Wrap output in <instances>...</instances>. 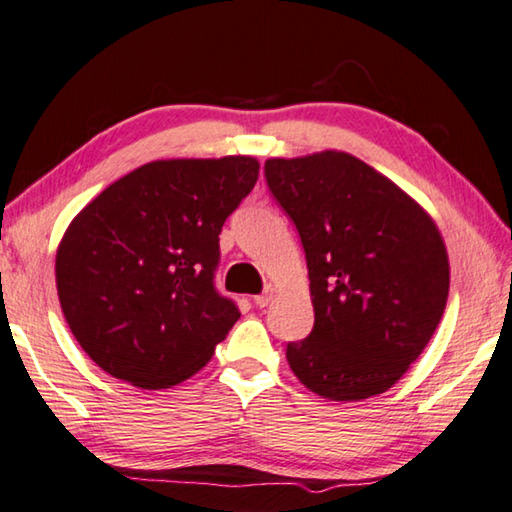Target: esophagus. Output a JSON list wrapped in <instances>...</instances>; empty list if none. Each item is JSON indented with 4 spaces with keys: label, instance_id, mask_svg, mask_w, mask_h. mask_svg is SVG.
Here are the masks:
<instances>
[{
    "label": "esophagus",
    "instance_id": "esophagus-1",
    "mask_svg": "<svg viewBox=\"0 0 512 512\" xmlns=\"http://www.w3.org/2000/svg\"><path fill=\"white\" fill-rule=\"evenodd\" d=\"M272 297H274V288H272V285H267V288H265L261 294H256L254 303H256L258 308H265V306H270Z\"/></svg>",
    "mask_w": 512,
    "mask_h": 512
}]
</instances>
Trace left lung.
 Returning a JSON list of instances; mask_svg holds the SVG:
<instances>
[{"label": "left lung", "instance_id": "1", "mask_svg": "<svg viewBox=\"0 0 512 512\" xmlns=\"http://www.w3.org/2000/svg\"><path fill=\"white\" fill-rule=\"evenodd\" d=\"M265 179L299 231L315 306L310 335L285 348L290 369L337 402L391 389L429 344L450 292L434 220L346 152L267 159Z\"/></svg>", "mask_w": 512, "mask_h": 512}]
</instances>
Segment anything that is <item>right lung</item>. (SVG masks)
<instances>
[{
    "instance_id": "right-lung-1",
    "label": "right lung",
    "mask_w": 512,
    "mask_h": 512,
    "mask_svg": "<svg viewBox=\"0 0 512 512\" xmlns=\"http://www.w3.org/2000/svg\"><path fill=\"white\" fill-rule=\"evenodd\" d=\"M256 179L254 157L150 161L76 215L56 256L58 297L105 373L168 389L211 360L240 317L215 288L218 236Z\"/></svg>"
}]
</instances>
